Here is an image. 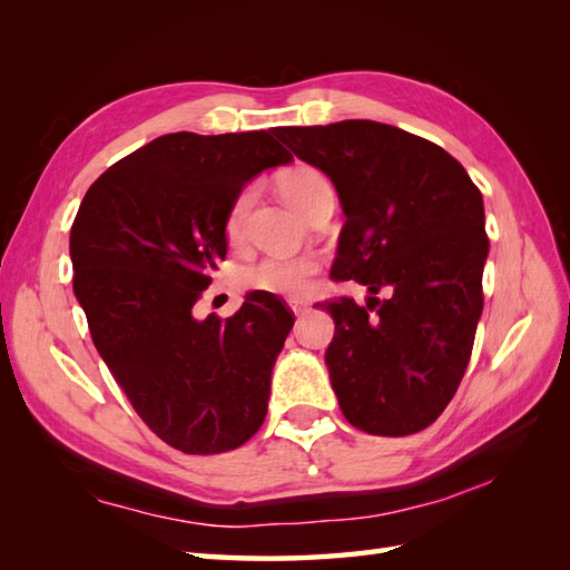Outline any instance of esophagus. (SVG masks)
<instances>
[{
  "label": "esophagus",
  "mask_w": 570,
  "mask_h": 570,
  "mask_svg": "<svg viewBox=\"0 0 570 570\" xmlns=\"http://www.w3.org/2000/svg\"><path fill=\"white\" fill-rule=\"evenodd\" d=\"M288 306H292V311L296 313V316H301V313H306L308 311V301H304V298H292L288 301Z\"/></svg>",
  "instance_id": "obj_1"
}]
</instances>
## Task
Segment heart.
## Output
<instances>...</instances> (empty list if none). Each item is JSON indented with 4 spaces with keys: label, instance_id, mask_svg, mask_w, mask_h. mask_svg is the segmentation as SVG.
<instances>
[{
    "label": "heart",
    "instance_id": "b5f03b06",
    "mask_svg": "<svg viewBox=\"0 0 570 570\" xmlns=\"http://www.w3.org/2000/svg\"><path fill=\"white\" fill-rule=\"evenodd\" d=\"M323 188H331L328 178H325L316 168H294L278 180V193L282 198L292 205L294 210L301 215H306L308 205L313 198L318 196ZM254 203V188L239 190V196L233 200L227 210V220H225V235L229 242H237L245 233V220L247 213ZM318 259L311 257V254H296V257H264L257 264H252L242 274V284L252 292H266L274 296H304L311 284L313 276L318 274Z\"/></svg>",
    "mask_w": 570,
    "mask_h": 570
}]
</instances>
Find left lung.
<instances>
[{"label": "left lung", "mask_w": 570, "mask_h": 570, "mask_svg": "<svg viewBox=\"0 0 570 570\" xmlns=\"http://www.w3.org/2000/svg\"><path fill=\"white\" fill-rule=\"evenodd\" d=\"M276 137L333 180L345 225L331 276L370 292L367 306L323 304L335 321L325 365L337 404L372 435L423 431L463 380L482 316V193L439 144L372 119Z\"/></svg>", "instance_id": "1"}]
</instances>
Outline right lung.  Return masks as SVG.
Masks as SVG:
<instances>
[{
	"label": "right lung",
	"mask_w": 570,
	"mask_h": 570,
	"mask_svg": "<svg viewBox=\"0 0 570 570\" xmlns=\"http://www.w3.org/2000/svg\"><path fill=\"white\" fill-rule=\"evenodd\" d=\"M292 161L264 129L164 135L107 168L70 227L72 292L95 347L141 421L184 453L233 451L266 416L294 316L266 292L225 321L193 306L227 254L229 205Z\"/></svg>",
	"instance_id": "add662e5"
}]
</instances>
